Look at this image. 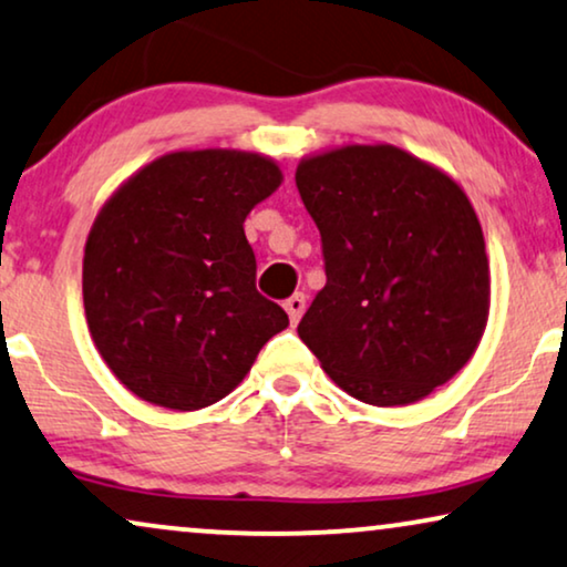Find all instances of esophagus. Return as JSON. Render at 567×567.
<instances>
[{"instance_id":"esophagus-1","label":"esophagus","mask_w":567,"mask_h":567,"mask_svg":"<svg viewBox=\"0 0 567 567\" xmlns=\"http://www.w3.org/2000/svg\"><path fill=\"white\" fill-rule=\"evenodd\" d=\"M285 311H288L292 323H298L300 316H303V311H306V296H303V292H296V296H290L288 300H285Z\"/></svg>"}]
</instances>
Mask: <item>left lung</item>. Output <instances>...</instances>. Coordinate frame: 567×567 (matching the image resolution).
Wrapping results in <instances>:
<instances>
[{
	"label": "left lung",
	"mask_w": 567,
	"mask_h": 567,
	"mask_svg": "<svg viewBox=\"0 0 567 567\" xmlns=\"http://www.w3.org/2000/svg\"><path fill=\"white\" fill-rule=\"evenodd\" d=\"M296 184L327 269L298 334L329 379L375 406L454 379L489 311L485 238L462 186L394 145L306 157Z\"/></svg>",
	"instance_id": "8db88e82"
}]
</instances>
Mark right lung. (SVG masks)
Wrapping results in <instances>:
<instances>
[{
    "instance_id": "add662e5",
    "label": "right lung",
    "mask_w": 567,
    "mask_h": 567,
    "mask_svg": "<svg viewBox=\"0 0 567 567\" xmlns=\"http://www.w3.org/2000/svg\"><path fill=\"white\" fill-rule=\"evenodd\" d=\"M282 184L277 163L238 150L171 153L97 213L82 261L93 342L150 404L192 412L251 371L288 313L256 290L246 215Z\"/></svg>"
}]
</instances>
